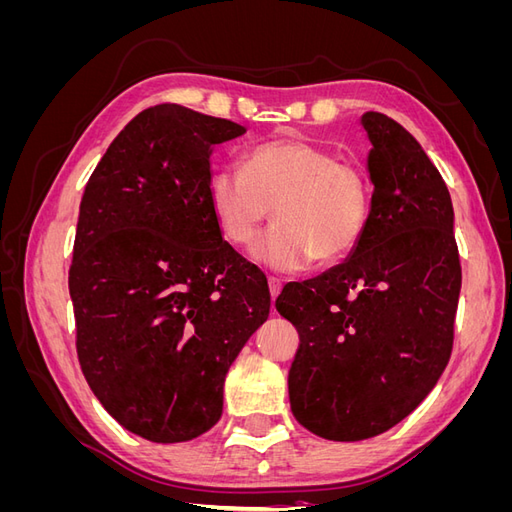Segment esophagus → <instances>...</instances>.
I'll return each instance as SVG.
<instances>
[{"instance_id": "obj_1", "label": "esophagus", "mask_w": 512, "mask_h": 512, "mask_svg": "<svg viewBox=\"0 0 512 512\" xmlns=\"http://www.w3.org/2000/svg\"><path fill=\"white\" fill-rule=\"evenodd\" d=\"M269 290H271V297L273 299L282 292V280H280V277H269Z\"/></svg>"}]
</instances>
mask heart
Instances as JSON below:
<instances>
[{"label": "heart", "instance_id": "obj_1", "mask_svg": "<svg viewBox=\"0 0 512 512\" xmlns=\"http://www.w3.org/2000/svg\"><path fill=\"white\" fill-rule=\"evenodd\" d=\"M209 205L222 237L235 247L250 243L273 209L277 224L252 254L273 269L297 271L314 258L335 265L359 247L371 218V181L361 162L329 147L275 138L247 153L245 170H215Z\"/></svg>", "mask_w": 512, "mask_h": 512}]
</instances>
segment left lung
<instances>
[{
	"label": "left lung",
	"instance_id": "1",
	"mask_svg": "<svg viewBox=\"0 0 512 512\" xmlns=\"http://www.w3.org/2000/svg\"><path fill=\"white\" fill-rule=\"evenodd\" d=\"M371 141V218L352 256L275 307L299 331L290 408L320 438H374L406 418L451 359L461 290L451 194L391 117L361 119Z\"/></svg>",
	"mask_w": 512,
	"mask_h": 512
}]
</instances>
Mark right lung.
Instances as JSON below:
<instances>
[{
	"instance_id": "obj_1",
	"label": "right lung",
	"mask_w": 512,
	"mask_h": 512,
	"mask_svg": "<svg viewBox=\"0 0 512 512\" xmlns=\"http://www.w3.org/2000/svg\"><path fill=\"white\" fill-rule=\"evenodd\" d=\"M243 132L149 106L85 185L68 277L76 354L106 412L151 442L220 421L228 369L269 316L265 273L224 241L209 205L211 147Z\"/></svg>"
}]
</instances>
